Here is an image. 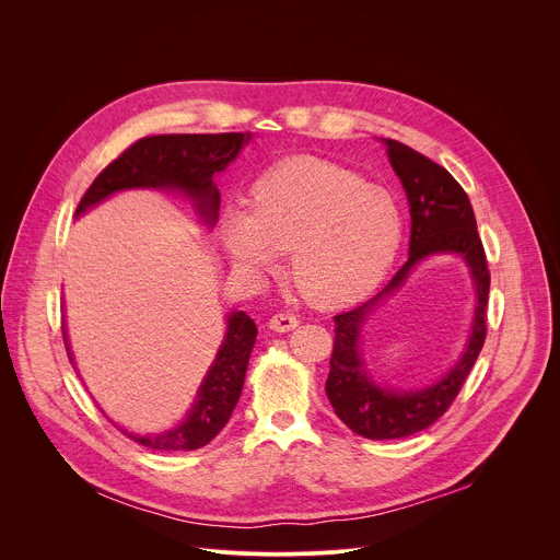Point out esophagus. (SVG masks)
Returning <instances> with one entry per match:
<instances>
[{"label":"esophagus","instance_id":"esophagus-1","mask_svg":"<svg viewBox=\"0 0 560 560\" xmlns=\"http://www.w3.org/2000/svg\"><path fill=\"white\" fill-rule=\"evenodd\" d=\"M270 330H275V332H290V330H294L296 326H299V318L294 316V314H290V312H277L272 318H270Z\"/></svg>","mask_w":560,"mask_h":560}]
</instances>
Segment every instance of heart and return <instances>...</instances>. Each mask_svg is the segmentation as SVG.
Returning a JSON list of instances; mask_svg holds the SVG:
<instances>
[{
  "mask_svg": "<svg viewBox=\"0 0 560 560\" xmlns=\"http://www.w3.org/2000/svg\"><path fill=\"white\" fill-rule=\"evenodd\" d=\"M404 236L396 201L354 173L296 159L257 179L250 210L219 217V242L232 266L261 277L275 253H288L285 275L314 307H341L365 296L389 270Z\"/></svg>",
  "mask_w": 560,
  "mask_h": 560,
  "instance_id": "heart-1",
  "label": "heart"
}]
</instances>
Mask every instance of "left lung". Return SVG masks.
Segmentation results:
<instances>
[{
	"instance_id": "8db88e82",
	"label": "left lung",
	"mask_w": 560,
	"mask_h": 560,
	"mask_svg": "<svg viewBox=\"0 0 560 560\" xmlns=\"http://www.w3.org/2000/svg\"><path fill=\"white\" fill-rule=\"evenodd\" d=\"M385 145L389 164L401 179L410 203V257L374 299L335 316V346L326 383L337 417L359 436L374 441L417 434L450 410L483 350L490 296L488 257L476 230L471 203L460 184L443 166L434 164L415 148L396 139H385ZM439 252L460 254L475 277L479 305L468 348L462 361L439 384L421 393L401 395L376 388L366 378L358 354L360 328L377 301L400 287L423 256Z\"/></svg>"
}]
</instances>
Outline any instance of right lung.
Here are the masks:
<instances>
[{"label": "right lung", "mask_w": 560, "mask_h": 560, "mask_svg": "<svg viewBox=\"0 0 560 560\" xmlns=\"http://www.w3.org/2000/svg\"><path fill=\"white\" fill-rule=\"evenodd\" d=\"M248 139L250 132L141 137L95 177L74 214H82L86 208L124 188H177L192 197L199 212L212 223L219 210V190L212 175L221 173ZM255 341L257 326L253 318L246 312H232L223 346L188 419L166 434L130 439L148 450L162 452H188L208 445L230 421L238 396H242ZM66 352L70 357L68 341Z\"/></svg>", "instance_id": "add662e5"}]
</instances>
